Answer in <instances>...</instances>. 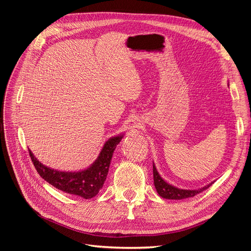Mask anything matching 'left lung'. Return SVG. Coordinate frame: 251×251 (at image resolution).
Segmentation results:
<instances>
[{
	"mask_svg": "<svg viewBox=\"0 0 251 251\" xmlns=\"http://www.w3.org/2000/svg\"><path fill=\"white\" fill-rule=\"evenodd\" d=\"M153 175H154V184L157 193L159 196L162 197L164 199H171V200H182L186 198H191L196 195L200 194L201 192L207 189L214 182H211L208 185L204 186L198 189H181L178 187H175L171 185L168 182H165L160 175H159L155 164L153 163Z\"/></svg>",
	"mask_w": 251,
	"mask_h": 251,
	"instance_id": "8db88e82",
	"label": "left lung"
}]
</instances>
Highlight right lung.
I'll return each mask as SVG.
<instances>
[{
    "label": "right lung",
    "instance_id": "add662e5",
    "mask_svg": "<svg viewBox=\"0 0 251 251\" xmlns=\"http://www.w3.org/2000/svg\"><path fill=\"white\" fill-rule=\"evenodd\" d=\"M124 136H115L103 144L100 155L92 165L80 172H60L42 164L29 150L30 158L40 176L48 183L67 194L91 199L100 193L107 178L111 159L116 146Z\"/></svg>",
    "mask_w": 251,
    "mask_h": 251
}]
</instances>
